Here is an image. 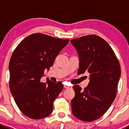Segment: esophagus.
Segmentation results:
<instances>
[{"label": "esophagus", "instance_id": "obj_1", "mask_svg": "<svg viewBox=\"0 0 129 129\" xmlns=\"http://www.w3.org/2000/svg\"><path fill=\"white\" fill-rule=\"evenodd\" d=\"M63 87H64V88H65V89H69V88L71 87H70L69 85H66V84H65V85H64V86H63Z\"/></svg>", "mask_w": 129, "mask_h": 129}]
</instances>
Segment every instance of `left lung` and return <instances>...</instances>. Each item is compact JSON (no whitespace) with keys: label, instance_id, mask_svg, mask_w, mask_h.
I'll return each mask as SVG.
<instances>
[{"label":"left lung","instance_id":"1","mask_svg":"<svg viewBox=\"0 0 129 129\" xmlns=\"http://www.w3.org/2000/svg\"><path fill=\"white\" fill-rule=\"evenodd\" d=\"M79 58L78 74H89V83L84 90L79 85L73 89L72 114L84 122L102 117L116 97L120 67L114 50L104 39L95 35L71 40Z\"/></svg>","mask_w":129,"mask_h":129}]
</instances>
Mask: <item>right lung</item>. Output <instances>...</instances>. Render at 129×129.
I'll use <instances>...</instances> for the list:
<instances>
[{"label": "right lung", "mask_w": 129, "mask_h": 129, "mask_svg": "<svg viewBox=\"0 0 129 129\" xmlns=\"http://www.w3.org/2000/svg\"><path fill=\"white\" fill-rule=\"evenodd\" d=\"M69 42L36 33L25 38L14 50L9 62V87L18 107L28 117L40 119L52 112L53 102L63 85L49 79L43 83L40 79Z\"/></svg>", "instance_id": "add662e5"}]
</instances>
